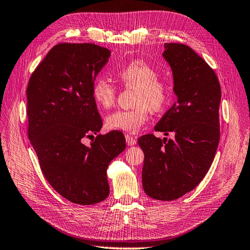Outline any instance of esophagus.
<instances>
[{
	"mask_svg": "<svg viewBox=\"0 0 250 250\" xmlns=\"http://www.w3.org/2000/svg\"><path fill=\"white\" fill-rule=\"evenodd\" d=\"M125 140L127 146H134L136 145V139H135L131 135H125Z\"/></svg>",
	"mask_w": 250,
	"mask_h": 250,
	"instance_id": "34e87169",
	"label": "esophagus"
}]
</instances>
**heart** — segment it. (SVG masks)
<instances>
[{"label": "heart", "instance_id": "b5f03b06", "mask_svg": "<svg viewBox=\"0 0 250 250\" xmlns=\"http://www.w3.org/2000/svg\"><path fill=\"white\" fill-rule=\"evenodd\" d=\"M125 87L136 88L135 108L118 110L105 117L109 130L135 133L148 119V110L159 112L167 104L170 96L168 83L158 77L157 70L145 61H133L117 72ZM92 96L102 109H109L116 101L117 90L104 78H97L92 85Z\"/></svg>", "mask_w": 250, "mask_h": 250}]
</instances>
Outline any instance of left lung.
Listing matches in <instances>:
<instances>
[{
    "mask_svg": "<svg viewBox=\"0 0 250 250\" xmlns=\"http://www.w3.org/2000/svg\"><path fill=\"white\" fill-rule=\"evenodd\" d=\"M163 56L174 76L178 99L155 131L175 133V139L144 135L142 187L156 200L172 201L202 181L215 158L220 140L221 88L208 62L179 42H166Z\"/></svg>",
    "mask_w": 250,
    "mask_h": 250,
    "instance_id": "obj_1",
    "label": "left lung"
}]
</instances>
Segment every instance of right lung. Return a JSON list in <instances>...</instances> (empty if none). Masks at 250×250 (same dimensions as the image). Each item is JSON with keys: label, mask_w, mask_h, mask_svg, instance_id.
I'll return each instance as SVG.
<instances>
[{"label": "right lung", "mask_w": 250, "mask_h": 250, "mask_svg": "<svg viewBox=\"0 0 250 250\" xmlns=\"http://www.w3.org/2000/svg\"><path fill=\"white\" fill-rule=\"evenodd\" d=\"M110 50L90 42L55 45L27 87L28 137L49 184L67 200L92 205L110 194L106 168L125 148L119 131L93 136L103 126L92 85Z\"/></svg>", "instance_id": "obj_1"}]
</instances>
